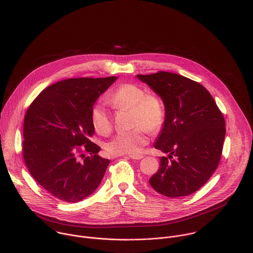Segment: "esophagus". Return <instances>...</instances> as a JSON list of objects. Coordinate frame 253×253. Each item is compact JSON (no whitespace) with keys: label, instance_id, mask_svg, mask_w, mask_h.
<instances>
[{"label":"esophagus","instance_id":"34e87169","mask_svg":"<svg viewBox=\"0 0 253 253\" xmlns=\"http://www.w3.org/2000/svg\"><path fill=\"white\" fill-rule=\"evenodd\" d=\"M132 160H141L144 158L143 155H136V156H129Z\"/></svg>","mask_w":253,"mask_h":253}]
</instances>
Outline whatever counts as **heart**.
<instances>
[{"instance_id": "obj_1", "label": "heart", "mask_w": 253, "mask_h": 253, "mask_svg": "<svg viewBox=\"0 0 253 253\" xmlns=\"http://www.w3.org/2000/svg\"><path fill=\"white\" fill-rule=\"evenodd\" d=\"M107 102L116 110H129L131 126L129 132L119 133L105 144L106 152L111 156L138 155L149 142V135L156 133L165 123L166 111L163 99L156 92H146L136 84H123L107 97ZM91 124L96 133L106 135L112 129L108 112L101 104H96L90 112Z\"/></svg>"}]
</instances>
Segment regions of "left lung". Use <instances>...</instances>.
Segmentation results:
<instances>
[{
	"label": "left lung",
	"instance_id": "1",
	"mask_svg": "<svg viewBox=\"0 0 253 253\" xmlns=\"http://www.w3.org/2000/svg\"><path fill=\"white\" fill-rule=\"evenodd\" d=\"M165 103L166 119L155 148L162 157L151 186L170 197L187 196L200 189L217 169L224 146L226 122L211 93L186 77L158 72L137 75Z\"/></svg>",
	"mask_w": 253,
	"mask_h": 253
}]
</instances>
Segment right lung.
Instances as JSON below:
<instances>
[{
  "instance_id": "obj_1",
  "label": "right lung",
  "mask_w": 253,
  "mask_h": 253,
  "mask_svg": "<svg viewBox=\"0 0 253 253\" xmlns=\"http://www.w3.org/2000/svg\"><path fill=\"white\" fill-rule=\"evenodd\" d=\"M74 78L43 89L26 110L22 155L32 177L54 197L70 203L90 195L100 184L109 160L100 147L90 112L95 100L115 81Z\"/></svg>"
}]
</instances>
